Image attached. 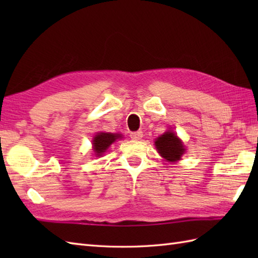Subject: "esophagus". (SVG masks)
<instances>
[{"label":"esophagus","mask_w":258,"mask_h":258,"mask_svg":"<svg viewBox=\"0 0 258 258\" xmlns=\"http://www.w3.org/2000/svg\"><path fill=\"white\" fill-rule=\"evenodd\" d=\"M130 136L132 140L138 141V140H141L142 138H143V132H142V131H136V132L131 133Z\"/></svg>","instance_id":"esophagus-1"}]
</instances>
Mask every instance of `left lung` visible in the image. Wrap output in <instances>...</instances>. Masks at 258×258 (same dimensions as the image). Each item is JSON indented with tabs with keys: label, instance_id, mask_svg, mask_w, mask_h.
I'll return each instance as SVG.
<instances>
[{
	"label": "left lung",
	"instance_id": "1",
	"mask_svg": "<svg viewBox=\"0 0 258 258\" xmlns=\"http://www.w3.org/2000/svg\"><path fill=\"white\" fill-rule=\"evenodd\" d=\"M155 146L162 157L169 162L180 160V156L184 154L185 149L182 142L178 140L176 134L172 131L164 133L155 142Z\"/></svg>",
	"mask_w": 258,
	"mask_h": 258
}]
</instances>
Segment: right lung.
Wrapping results in <instances>:
<instances>
[{
    "label": "right lung",
    "instance_id": "obj_1",
    "mask_svg": "<svg viewBox=\"0 0 258 258\" xmlns=\"http://www.w3.org/2000/svg\"><path fill=\"white\" fill-rule=\"evenodd\" d=\"M120 138V135L112 134V133H98L95 135L93 140V145H94V152L97 156H101L105 152L108 146L111 145L115 140Z\"/></svg>",
    "mask_w": 258,
    "mask_h": 258
}]
</instances>
